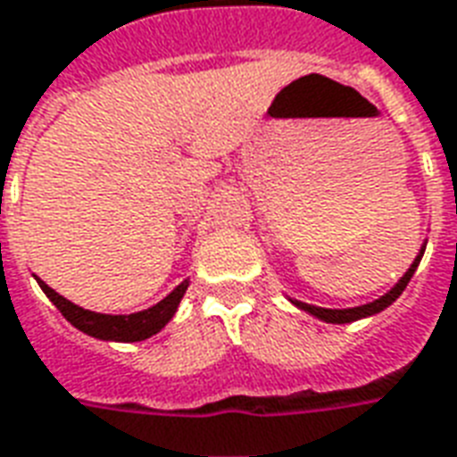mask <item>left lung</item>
<instances>
[{
    "label": "left lung",
    "mask_w": 457,
    "mask_h": 457,
    "mask_svg": "<svg viewBox=\"0 0 457 457\" xmlns=\"http://www.w3.org/2000/svg\"><path fill=\"white\" fill-rule=\"evenodd\" d=\"M421 256H424V246H421V252L414 259V263L409 266V271L397 280V286L390 290V293H385L383 297H378L373 303H368V305L361 307H349V310H327V307H317V305H307V303H300V300H293V305L300 307V310H305V312L314 314V317H320L324 322H332V324H346V322H356V320H363V317H370V314H378L380 310H385L387 305H392L397 297L402 295V290L407 288V283L411 280L414 271H417L419 262H421Z\"/></svg>",
    "instance_id": "1"
}]
</instances>
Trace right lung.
I'll use <instances>...</instances> for the list:
<instances>
[{
  "label": "right lung",
  "mask_w": 457,
  "mask_h": 457,
  "mask_svg": "<svg viewBox=\"0 0 457 457\" xmlns=\"http://www.w3.org/2000/svg\"><path fill=\"white\" fill-rule=\"evenodd\" d=\"M38 286L43 288V293L50 297V303L62 312L67 322L77 327L79 332L89 334V337H96V339L104 341H143L150 339L152 334H157L164 327V324L174 317L179 303L184 297L186 288H188V280H184L181 286L171 290L164 300H160L154 307H147L143 312L133 314H101L91 312V310H84V307L74 305L67 297H62L60 293L46 286L43 280L38 278Z\"/></svg>",
  "instance_id": "right-lung-1"
}]
</instances>
